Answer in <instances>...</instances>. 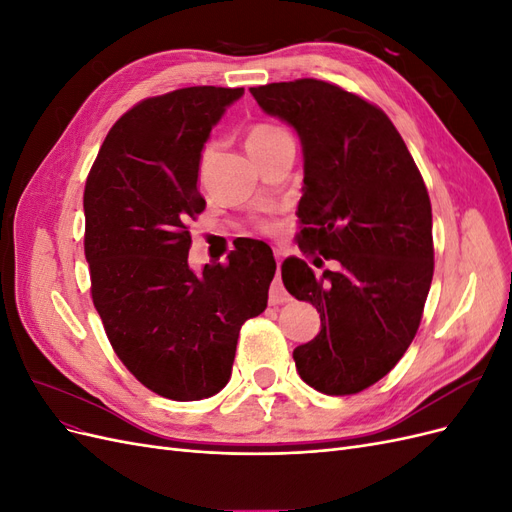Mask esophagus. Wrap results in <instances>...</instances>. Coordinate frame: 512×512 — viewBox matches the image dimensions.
Wrapping results in <instances>:
<instances>
[{
  "mask_svg": "<svg viewBox=\"0 0 512 512\" xmlns=\"http://www.w3.org/2000/svg\"><path fill=\"white\" fill-rule=\"evenodd\" d=\"M280 267H282V262H280V258H277V275H275L273 286H271V303L288 301V292H286V288L282 284V277H280Z\"/></svg>",
  "mask_w": 512,
  "mask_h": 512,
  "instance_id": "34e87169",
  "label": "esophagus"
}]
</instances>
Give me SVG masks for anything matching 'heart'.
Wrapping results in <instances>:
<instances>
[{"label": "heart", "mask_w": 512, "mask_h": 512, "mask_svg": "<svg viewBox=\"0 0 512 512\" xmlns=\"http://www.w3.org/2000/svg\"><path fill=\"white\" fill-rule=\"evenodd\" d=\"M290 134L286 128H282L280 123H273V121H256L252 123L250 128H247V136H245V143L247 149H250L252 156L260 151H267L273 145L288 141ZM215 153H218V143L215 141H207L203 147H200L198 153V162H196V175L200 181H205L211 173L213 162H215ZM256 228L262 232H271L273 224L269 220H258Z\"/></svg>", "instance_id": "b5f03b06"}]
</instances>
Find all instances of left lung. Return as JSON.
Instances as JSON below:
<instances>
[{
  "label": "left lung",
  "instance_id": "8db88e82",
  "mask_svg": "<svg viewBox=\"0 0 512 512\" xmlns=\"http://www.w3.org/2000/svg\"><path fill=\"white\" fill-rule=\"evenodd\" d=\"M250 91L301 136V252L342 265L322 277L299 258L282 265L286 290L320 314V333L294 348V365L324 395L361 393L399 363L423 318L433 237L421 170L382 108L335 83Z\"/></svg>",
  "mask_w": 512,
  "mask_h": 512
}]
</instances>
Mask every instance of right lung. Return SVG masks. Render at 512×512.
Segmentation results:
<instances>
[{
	"label": "right lung",
	"instance_id": "right-lung-1",
	"mask_svg": "<svg viewBox=\"0 0 512 512\" xmlns=\"http://www.w3.org/2000/svg\"><path fill=\"white\" fill-rule=\"evenodd\" d=\"M243 87L145 98L108 130L85 194L91 299L119 361L149 391L196 401L222 391L245 320L265 312L275 260L258 241L228 262L188 267L205 211L196 162Z\"/></svg>",
	"mask_w": 512,
	"mask_h": 512
}]
</instances>
